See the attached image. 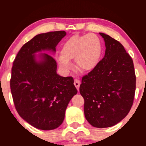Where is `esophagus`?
I'll return each mask as SVG.
<instances>
[{"instance_id":"esophagus-1","label":"esophagus","mask_w":146,"mask_h":146,"mask_svg":"<svg viewBox=\"0 0 146 146\" xmlns=\"http://www.w3.org/2000/svg\"><path fill=\"white\" fill-rule=\"evenodd\" d=\"M74 85H75V86L76 87L77 89L79 90V88H80V80H78V79H75V80H74Z\"/></svg>"}]
</instances>
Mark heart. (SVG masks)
<instances>
[{
  "mask_svg": "<svg viewBox=\"0 0 146 146\" xmlns=\"http://www.w3.org/2000/svg\"><path fill=\"white\" fill-rule=\"evenodd\" d=\"M102 42L95 33L73 35L62 44L60 54L57 58L62 69L71 68V60L75 59L76 67L82 71H90L97 66L102 54Z\"/></svg>",
  "mask_w": 146,
  "mask_h": 146,
  "instance_id": "b5f03b06",
  "label": "heart"
}]
</instances>
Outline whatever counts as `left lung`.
Segmentation results:
<instances>
[{
  "mask_svg": "<svg viewBox=\"0 0 146 146\" xmlns=\"http://www.w3.org/2000/svg\"><path fill=\"white\" fill-rule=\"evenodd\" d=\"M105 42L104 57L80 86L84 99L86 120L96 128H108L121 121L133 104L136 75L133 61L119 41L100 33Z\"/></svg>",
  "mask_w": 146,
  "mask_h": 146,
  "instance_id": "left-lung-1",
  "label": "left lung"
}]
</instances>
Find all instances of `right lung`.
Segmentation results:
<instances>
[{
	"label": "right lung",
	"instance_id": "1",
	"mask_svg": "<svg viewBox=\"0 0 146 146\" xmlns=\"http://www.w3.org/2000/svg\"><path fill=\"white\" fill-rule=\"evenodd\" d=\"M64 31L40 33L22 46L15 58L10 88L15 108L23 119L40 130H53L62 123L66 107L78 90L72 77L57 74L53 57L43 53L37 61L36 52L56 51L66 36Z\"/></svg>",
	"mask_w": 146,
	"mask_h": 146
}]
</instances>
